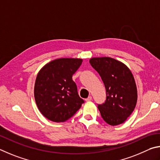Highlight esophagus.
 I'll return each mask as SVG.
<instances>
[{"label": "esophagus", "mask_w": 160, "mask_h": 160, "mask_svg": "<svg viewBox=\"0 0 160 160\" xmlns=\"http://www.w3.org/2000/svg\"><path fill=\"white\" fill-rule=\"evenodd\" d=\"M92 100V96H88L87 98L86 99V102H88V101H91V100Z\"/></svg>", "instance_id": "34e87169"}]
</instances>
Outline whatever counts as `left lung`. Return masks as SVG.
<instances>
[{
	"instance_id": "1",
	"label": "left lung",
	"mask_w": 160,
	"mask_h": 160,
	"mask_svg": "<svg viewBox=\"0 0 160 160\" xmlns=\"http://www.w3.org/2000/svg\"><path fill=\"white\" fill-rule=\"evenodd\" d=\"M89 62L106 89L105 102L98 106L101 117L111 126L122 124L133 112L138 98L132 73L126 64L112 58H92Z\"/></svg>"
}]
</instances>
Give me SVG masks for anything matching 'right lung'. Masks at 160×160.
<instances>
[{
	"label": "right lung",
	"mask_w": 160,
	"mask_h": 160,
	"mask_svg": "<svg viewBox=\"0 0 160 160\" xmlns=\"http://www.w3.org/2000/svg\"><path fill=\"white\" fill-rule=\"evenodd\" d=\"M82 62L79 58L56 59L38 72L34 85L35 101L39 111L48 119L65 122L84 102L72 80V75Z\"/></svg>",
	"instance_id": "obj_1"
}]
</instances>
